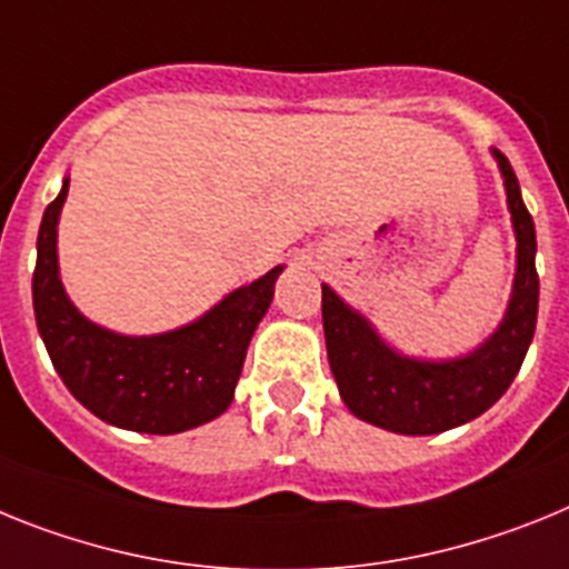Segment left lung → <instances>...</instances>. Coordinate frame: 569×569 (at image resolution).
<instances>
[{
    "instance_id": "obj_1",
    "label": "left lung",
    "mask_w": 569,
    "mask_h": 569,
    "mask_svg": "<svg viewBox=\"0 0 569 569\" xmlns=\"http://www.w3.org/2000/svg\"><path fill=\"white\" fill-rule=\"evenodd\" d=\"M507 202L518 240V269L510 309L481 349L467 358L432 363L392 352L367 318L352 312L323 286V335L340 398L360 421L401 435H435L472 421L492 407L518 375L538 318L536 226L521 200L518 177L501 151Z\"/></svg>"
}]
</instances>
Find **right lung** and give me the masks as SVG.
Wrapping results in <instances>:
<instances>
[{
    "label": "right lung",
    "mask_w": 569,
    "mask_h": 569,
    "mask_svg": "<svg viewBox=\"0 0 569 569\" xmlns=\"http://www.w3.org/2000/svg\"><path fill=\"white\" fill-rule=\"evenodd\" d=\"M66 194L68 180L42 214L33 269V315L62 383L97 418L134 432L174 435L223 415L283 269L231 291L209 315L174 332L113 335L82 318L59 283L57 223Z\"/></svg>",
    "instance_id": "add662e5"
}]
</instances>
